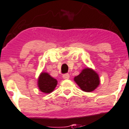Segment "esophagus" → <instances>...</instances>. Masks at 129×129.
Returning <instances> with one entry per match:
<instances>
[{"instance_id": "obj_1", "label": "esophagus", "mask_w": 129, "mask_h": 129, "mask_svg": "<svg viewBox=\"0 0 129 129\" xmlns=\"http://www.w3.org/2000/svg\"><path fill=\"white\" fill-rule=\"evenodd\" d=\"M62 78L64 80H68V79H70V75L68 74H66L63 75Z\"/></svg>"}]
</instances>
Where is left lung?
Listing matches in <instances>:
<instances>
[{"mask_svg": "<svg viewBox=\"0 0 129 129\" xmlns=\"http://www.w3.org/2000/svg\"><path fill=\"white\" fill-rule=\"evenodd\" d=\"M74 80L84 92H91L100 85L99 76L92 68L83 69L80 74L74 78Z\"/></svg>", "mask_w": 129, "mask_h": 129, "instance_id": "obj_1", "label": "left lung"}]
</instances>
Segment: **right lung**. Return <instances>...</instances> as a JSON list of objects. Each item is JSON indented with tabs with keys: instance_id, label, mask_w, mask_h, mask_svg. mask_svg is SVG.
Segmentation results:
<instances>
[{
	"instance_id": "add662e5",
	"label": "right lung",
	"mask_w": 129,
	"mask_h": 129,
	"mask_svg": "<svg viewBox=\"0 0 129 129\" xmlns=\"http://www.w3.org/2000/svg\"><path fill=\"white\" fill-rule=\"evenodd\" d=\"M57 84V80L51 77L48 73L42 72L37 80V86L39 90L45 94H49L55 90Z\"/></svg>"
}]
</instances>
